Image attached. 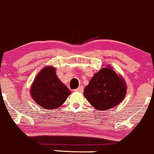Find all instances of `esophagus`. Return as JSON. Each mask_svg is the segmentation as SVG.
Segmentation results:
<instances>
[{"label": "esophagus", "mask_w": 154, "mask_h": 154, "mask_svg": "<svg viewBox=\"0 0 154 154\" xmlns=\"http://www.w3.org/2000/svg\"><path fill=\"white\" fill-rule=\"evenodd\" d=\"M83 91H84V88L82 86H79L77 89L75 90V91H76V92H80V93L83 92Z\"/></svg>", "instance_id": "obj_1"}]
</instances>
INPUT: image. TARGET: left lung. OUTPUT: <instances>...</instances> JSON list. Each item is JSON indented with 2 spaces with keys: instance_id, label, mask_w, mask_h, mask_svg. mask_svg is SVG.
Here are the masks:
<instances>
[{
  "instance_id": "8db88e82",
  "label": "left lung",
  "mask_w": 154,
  "mask_h": 154,
  "mask_svg": "<svg viewBox=\"0 0 154 154\" xmlns=\"http://www.w3.org/2000/svg\"><path fill=\"white\" fill-rule=\"evenodd\" d=\"M127 94L124 79L109 66L94 74L84 90V96L93 107L109 110L123 101Z\"/></svg>"
}]
</instances>
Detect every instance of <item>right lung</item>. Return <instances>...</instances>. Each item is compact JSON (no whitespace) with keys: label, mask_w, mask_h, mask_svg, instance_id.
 I'll return each instance as SVG.
<instances>
[{"label":"right lung","mask_w":154,"mask_h":154,"mask_svg":"<svg viewBox=\"0 0 154 154\" xmlns=\"http://www.w3.org/2000/svg\"><path fill=\"white\" fill-rule=\"evenodd\" d=\"M71 91L56 75L53 66H45L34 79L30 88V95L39 106L45 109L60 107Z\"/></svg>","instance_id":"obj_1"}]
</instances>
